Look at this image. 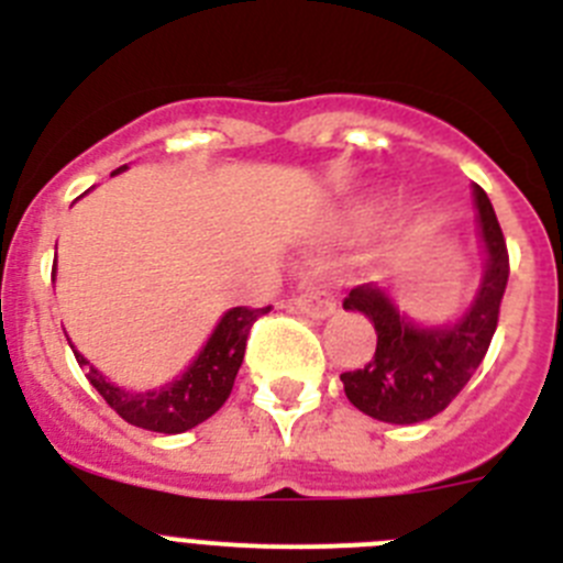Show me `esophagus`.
Returning <instances> with one entry per match:
<instances>
[{
	"instance_id": "1",
	"label": "esophagus",
	"mask_w": 563,
	"mask_h": 563,
	"mask_svg": "<svg viewBox=\"0 0 563 563\" xmlns=\"http://www.w3.org/2000/svg\"><path fill=\"white\" fill-rule=\"evenodd\" d=\"M290 305L307 318H327L335 312V296L327 287H305L298 296H292Z\"/></svg>"
}]
</instances>
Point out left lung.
I'll return each instance as SVG.
<instances>
[{"label": "left lung", "instance_id": "1", "mask_svg": "<svg viewBox=\"0 0 563 563\" xmlns=\"http://www.w3.org/2000/svg\"><path fill=\"white\" fill-rule=\"evenodd\" d=\"M474 202L487 265L479 292L460 321L449 327L411 324L377 285H361L343 298V310L366 316L377 332L372 361L363 369L341 375L343 391L363 415L395 426L431 420L479 369L499 324L510 258L494 206L479 186H474Z\"/></svg>", "mask_w": 563, "mask_h": 563}]
</instances>
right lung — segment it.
I'll list each match as a JSON object with an SVG mask.
<instances>
[{"label":"right lung","mask_w":563,"mask_h":563,"mask_svg":"<svg viewBox=\"0 0 563 563\" xmlns=\"http://www.w3.org/2000/svg\"><path fill=\"white\" fill-rule=\"evenodd\" d=\"M126 168V166H123ZM118 168V172H123ZM114 172V174H118ZM271 312V307H233L220 318L217 330L211 332L202 352L183 372L177 380L166 383L163 389L152 391H126L109 383L96 366H89L87 357L76 352L78 366H87V380L96 386L98 395L109 402L129 426L161 434H183V431L200 426L211 415L222 409L236 380V372L245 357L247 335L258 316Z\"/></svg>","instance_id":"1"}]
</instances>
